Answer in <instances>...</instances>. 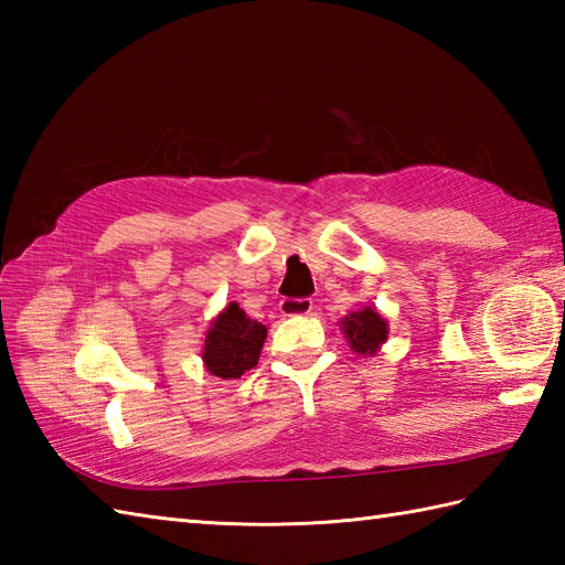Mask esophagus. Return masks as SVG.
Returning a JSON list of instances; mask_svg holds the SVG:
<instances>
[{
    "instance_id": "esophagus-1",
    "label": "esophagus",
    "mask_w": 565,
    "mask_h": 565,
    "mask_svg": "<svg viewBox=\"0 0 565 565\" xmlns=\"http://www.w3.org/2000/svg\"><path fill=\"white\" fill-rule=\"evenodd\" d=\"M279 310L281 316H308L313 310V301L310 298H281Z\"/></svg>"
}]
</instances>
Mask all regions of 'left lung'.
<instances>
[{"label":"left lung","instance_id":"obj_1","mask_svg":"<svg viewBox=\"0 0 565 565\" xmlns=\"http://www.w3.org/2000/svg\"><path fill=\"white\" fill-rule=\"evenodd\" d=\"M342 330L347 334V340H350L352 350L359 354H374L388 338L386 320H383L374 308L354 310V313L342 320Z\"/></svg>","mask_w":565,"mask_h":565}]
</instances>
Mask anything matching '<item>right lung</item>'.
Returning <instances> with one entry per match:
<instances>
[{
	"mask_svg": "<svg viewBox=\"0 0 565 565\" xmlns=\"http://www.w3.org/2000/svg\"><path fill=\"white\" fill-rule=\"evenodd\" d=\"M264 340L267 328L247 318L237 303H231L213 320L203 344V362L213 376L239 379L257 366Z\"/></svg>",
	"mask_w": 565,
	"mask_h": 565,
	"instance_id": "right-lung-1",
	"label": "right lung"
}]
</instances>
